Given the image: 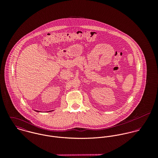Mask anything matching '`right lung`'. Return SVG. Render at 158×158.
<instances>
[{
	"mask_svg": "<svg viewBox=\"0 0 158 158\" xmlns=\"http://www.w3.org/2000/svg\"><path fill=\"white\" fill-rule=\"evenodd\" d=\"M36 111V112H40L39 111ZM50 111H49V112H50Z\"/></svg>",
	"mask_w": 158,
	"mask_h": 158,
	"instance_id": "1",
	"label": "right lung"
}]
</instances>
